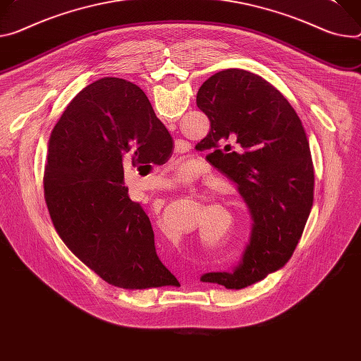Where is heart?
<instances>
[{
  "mask_svg": "<svg viewBox=\"0 0 361 361\" xmlns=\"http://www.w3.org/2000/svg\"><path fill=\"white\" fill-rule=\"evenodd\" d=\"M177 176H178V178L183 180V181L191 180L192 176H194V169H192L191 164H190V162L181 164V166H180L178 170H177Z\"/></svg>",
  "mask_w": 361,
  "mask_h": 361,
  "instance_id": "heart-1",
  "label": "heart"
}]
</instances>
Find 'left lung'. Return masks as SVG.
I'll return each instance as SVG.
<instances>
[{"label":"left lung","mask_w":361,"mask_h":361,"mask_svg":"<svg viewBox=\"0 0 361 361\" xmlns=\"http://www.w3.org/2000/svg\"><path fill=\"white\" fill-rule=\"evenodd\" d=\"M197 106L210 119L202 142L214 148L213 166L238 184L253 220L239 264L200 279L242 289L282 268L302 236L314 202L310 144L283 94L247 71L210 76Z\"/></svg>","instance_id":"1"}]
</instances>
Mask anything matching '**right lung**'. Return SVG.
I'll return each mask as SVG.
<instances>
[{
  "label": "right lung",
  "instance_id": "right-lung-1",
  "mask_svg": "<svg viewBox=\"0 0 361 361\" xmlns=\"http://www.w3.org/2000/svg\"><path fill=\"white\" fill-rule=\"evenodd\" d=\"M170 144L142 89L119 78L82 89L51 130L43 184L53 226L114 286L177 282L157 255L149 217L122 185L125 164L162 162Z\"/></svg>",
  "mask_w": 361,
  "mask_h": 361
}]
</instances>
